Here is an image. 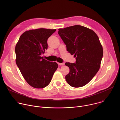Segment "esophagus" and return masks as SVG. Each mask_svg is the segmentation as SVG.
Masks as SVG:
<instances>
[{"label": "esophagus", "instance_id": "34e87169", "mask_svg": "<svg viewBox=\"0 0 120 120\" xmlns=\"http://www.w3.org/2000/svg\"><path fill=\"white\" fill-rule=\"evenodd\" d=\"M58 64L59 65H64V63H58Z\"/></svg>", "mask_w": 120, "mask_h": 120}]
</instances>
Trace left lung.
I'll use <instances>...</instances> for the list:
<instances>
[{"label": "left lung", "mask_w": 120, "mask_h": 120, "mask_svg": "<svg viewBox=\"0 0 120 120\" xmlns=\"http://www.w3.org/2000/svg\"><path fill=\"white\" fill-rule=\"evenodd\" d=\"M58 33L75 63H66L70 72L65 76L67 83L73 87L87 84L99 71L103 49L96 34L92 29L80 25L59 28Z\"/></svg>", "instance_id": "1"}]
</instances>
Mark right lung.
<instances>
[{"label": "right lung", "mask_w": 120, "mask_h": 120, "mask_svg": "<svg viewBox=\"0 0 120 120\" xmlns=\"http://www.w3.org/2000/svg\"><path fill=\"white\" fill-rule=\"evenodd\" d=\"M56 31L46 28L26 31L16 44V64L25 80L34 88L47 86L58 68L56 62L48 61L41 56L47 49L48 38Z\"/></svg>", "instance_id": "1"}]
</instances>
